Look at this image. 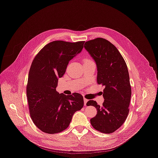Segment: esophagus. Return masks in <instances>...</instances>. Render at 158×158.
Wrapping results in <instances>:
<instances>
[{"label": "esophagus", "instance_id": "esophagus-1", "mask_svg": "<svg viewBox=\"0 0 158 158\" xmlns=\"http://www.w3.org/2000/svg\"><path fill=\"white\" fill-rule=\"evenodd\" d=\"M84 106H86V103H87V102L88 100L84 98Z\"/></svg>", "mask_w": 158, "mask_h": 158}]
</instances>
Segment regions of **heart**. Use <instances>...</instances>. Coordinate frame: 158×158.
I'll return each mask as SVG.
<instances>
[{
	"instance_id": "obj_1",
	"label": "heart",
	"mask_w": 158,
	"mask_h": 158,
	"mask_svg": "<svg viewBox=\"0 0 158 158\" xmlns=\"http://www.w3.org/2000/svg\"><path fill=\"white\" fill-rule=\"evenodd\" d=\"M84 61H90V60H89V59H85Z\"/></svg>"
}]
</instances>
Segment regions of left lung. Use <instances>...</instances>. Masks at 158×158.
<instances>
[{"label":"left lung","instance_id":"8db88e82","mask_svg":"<svg viewBox=\"0 0 158 158\" xmlns=\"http://www.w3.org/2000/svg\"><path fill=\"white\" fill-rule=\"evenodd\" d=\"M84 48L96 63L97 83L105 86L102 106L92 100L87 103L97 110L90 123L97 131L111 133L123 124L129 113L131 89L127 66L117 48L106 39L86 41Z\"/></svg>","mask_w":158,"mask_h":158}]
</instances>
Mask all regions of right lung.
Wrapping results in <instances>:
<instances>
[{
  "label": "right lung",
  "instance_id": "right-lung-1",
  "mask_svg": "<svg viewBox=\"0 0 158 158\" xmlns=\"http://www.w3.org/2000/svg\"><path fill=\"white\" fill-rule=\"evenodd\" d=\"M84 41H54L34 58L28 74L27 95L31 118L42 131L55 134L66 130L74 114L84 106L79 93L66 95L56 90L69 62L81 52Z\"/></svg>",
  "mask_w": 158,
  "mask_h": 158
}]
</instances>
